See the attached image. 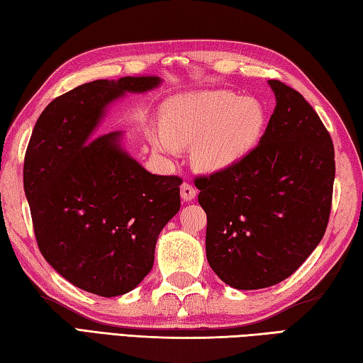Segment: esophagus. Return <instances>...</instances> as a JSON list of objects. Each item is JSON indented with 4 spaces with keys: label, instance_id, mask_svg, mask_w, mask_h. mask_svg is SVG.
<instances>
[{
    "label": "esophagus",
    "instance_id": "34e87169",
    "mask_svg": "<svg viewBox=\"0 0 363 363\" xmlns=\"http://www.w3.org/2000/svg\"><path fill=\"white\" fill-rule=\"evenodd\" d=\"M181 196L184 201H191L196 196V189L189 182H184L181 186Z\"/></svg>",
    "mask_w": 363,
    "mask_h": 363
}]
</instances>
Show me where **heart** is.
Listing matches in <instances>:
<instances>
[{
  "mask_svg": "<svg viewBox=\"0 0 363 363\" xmlns=\"http://www.w3.org/2000/svg\"><path fill=\"white\" fill-rule=\"evenodd\" d=\"M266 123L264 105L255 97H240L226 89L187 92L163 104L162 127L149 132V140L167 154L195 141L196 167L222 172L258 145Z\"/></svg>",
  "mask_w": 363,
  "mask_h": 363,
  "instance_id": "b5f03b06",
  "label": "heart"
}]
</instances>
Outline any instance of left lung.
I'll use <instances>...</instances> for the list:
<instances>
[{
  "label": "left lung",
  "mask_w": 363,
  "mask_h": 363,
  "mask_svg": "<svg viewBox=\"0 0 363 363\" xmlns=\"http://www.w3.org/2000/svg\"><path fill=\"white\" fill-rule=\"evenodd\" d=\"M275 110L259 145L222 172L195 177L208 216L206 257L220 280L261 289L288 279L328 228L335 152L301 92L269 80Z\"/></svg>",
  "instance_id": "obj_1"
}]
</instances>
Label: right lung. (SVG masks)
I'll return each mask as SVG.
<instances>
[{"label": "right lung", "mask_w": 363, "mask_h": 363, "mask_svg": "<svg viewBox=\"0 0 363 363\" xmlns=\"http://www.w3.org/2000/svg\"><path fill=\"white\" fill-rule=\"evenodd\" d=\"M159 83L141 75L82 84L47 105L26 147L23 187L42 257L92 294L115 297L137 286L181 208L179 176L146 172L123 151L121 132L92 138L106 105Z\"/></svg>", "instance_id": "obj_1"}]
</instances>
